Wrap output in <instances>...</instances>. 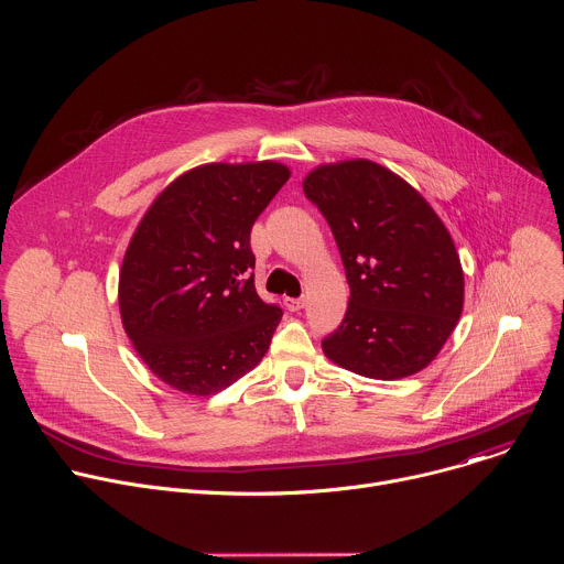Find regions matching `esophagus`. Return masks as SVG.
I'll list each match as a JSON object with an SVG mask.
<instances>
[{"instance_id":"esophagus-1","label":"esophagus","mask_w":564,"mask_h":564,"mask_svg":"<svg viewBox=\"0 0 564 564\" xmlns=\"http://www.w3.org/2000/svg\"><path fill=\"white\" fill-rule=\"evenodd\" d=\"M305 305V299H285V307L290 312H299Z\"/></svg>"}]
</instances>
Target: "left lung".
<instances>
[{
  "instance_id": "left-lung-1",
  "label": "left lung",
  "mask_w": 564,
  "mask_h": 564,
  "mask_svg": "<svg viewBox=\"0 0 564 564\" xmlns=\"http://www.w3.org/2000/svg\"><path fill=\"white\" fill-rule=\"evenodd\" d=\"M303 192L326 216L350 285L341 326L321 341L326 357L383 381L426 368L464 307V272L442 218L366 158L318 165Z\"/></svg>"
}]
</instances>
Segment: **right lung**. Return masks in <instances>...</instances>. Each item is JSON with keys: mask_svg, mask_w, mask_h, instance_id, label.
Here are the masks:
<instances>
[{"mask_svg": "<svg viewBox=\"0 0 564 564\" xmlns=\"http://www.w3.org/2000/svg\"><path fill=\"white\" fill-rule=\"evenodd\" d=\"M288 178L274 160L200 165L138 223L118 303L127 337L160 381L205 397L265 357L283 312L257 294L250 231Z\"/></svg>", "mask_w": 564, "mask_h": 564, "instance_id": "obj_1", "label": "right lung"}]
</instances>
